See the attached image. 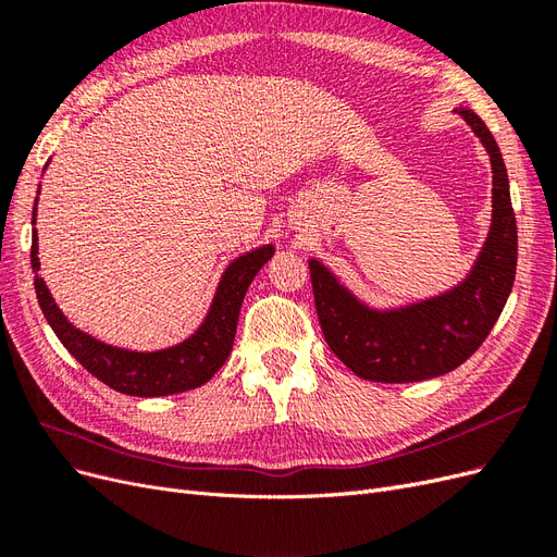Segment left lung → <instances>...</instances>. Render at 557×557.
Instances as JSON below:
<instances>
[{"label": "left lung", "instance_id": "obj_1", "mask_svg": "<svg viewBox=\"0 0 557 557\" xmlns=\"http://www.w3.org/2000/svg\"><path fill=\"white\" fill-rule=\"evenodd\" d=\"M481 139L493 166V221L469 274L450 290L411 305L376 309L311 258L315 313L325 342L352 374L376 383L444 376L471 358L491 334L516 278L518 232L499 146L481 117L453 109Z\"/></svg>", "mask_w": 557, "mask_h": 557}]
</instances>
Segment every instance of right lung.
<instances>
[{
  "label": "right lung",
  "mask_w": 557,
  "mask_h": 557,
  "mask_svg": "<svg viewBox=\"0 0 557 557\" xmlns=\"http://www.w3.org/2000/svg\"><path fill=\"white\" fill-rule=\"evenodd\" d=\"M37 201L39 197L35 199V209H32V225L37 223ZM272 256L274 244H264L232 260L225 267L221 281H218L205 320L188 339L160 350H129L95 339L92 334L70 323V318L60 311L46 281L39 276L41 262L35 227H32L29 252L39 307L62 346L95 379L132 397H164L193 391V387L205 385L225 364L234 344V334H237V320L248 285L260 269L272 260Z\"/></svg>",
  "instance_id": "right-lung-1"
}]
</instances>
